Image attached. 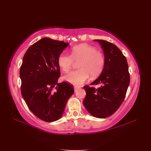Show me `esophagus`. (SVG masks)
<instances>
[{
    "label": "esophagus",
    "instance_id": "1",
    "mask_svg": "<svg viewBox=\"0 0 151 151\" xmlns=\"http://www.w3.org/2000/svg\"><path fill=\"white\" fill-rule=\"evenodd\" d=\"M74 89H75V91L76 92L78 89V86H74Z\"/></svg>",
    "mask_w": 151,
    "mask_h": 151
}]
</instances>
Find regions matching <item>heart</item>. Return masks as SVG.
Instances as JSON below:
<instances>
[{
  "label": "heart",
  "instance_id": "heart-1",
  "mask_svg": "<svg viewBox=\"0 0 151 151\" xmlns=\"http://www.w3.org/2000/svg\"><path fill=\"white\" fill-rule=\"evenodd\" d=\"M75 62L78 63L79 69L69 73L64 80L70 84L79 86L87 81L89 75L92 78L100 75L104 67L105 58L104 54L97 50V48L88 44L74 47L70 56L62 53L58 58V65L65 73L72 69Z\"/></svg>",
  "mask_w": 151,
  "mask_h": 151
}]
</instances>
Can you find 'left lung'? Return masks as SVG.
Segmentation results:
<instances>
[{"mask_svg": "<svg viewBox=\"0 0 151 151\" xmlns=\"http://www.w3.org/2000/svg\"><path fill=\"white\" fill-rule=\"evenodd\" d=\"M94 41L103 50L105 64L100 76L91 84H100V87H84L86 94L83 104L93 117L106 118L114 114L124 101L130 84L129 66L117 46L105 40Z\"/></svg>", "mask_w": 151, "mask_h": 151, "instance_id": "8db88e82", "label": "left lung"}]
</instances>
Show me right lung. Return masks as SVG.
Wrapping results in <instances>:
<instances>
[{
    "label": "right lung",
    "instance_id": "right-lung-1",
    "mask_svg": "<svg viewBox=\"0 0 151 151\" xmlns=\"http://www.w3.org/2000/svg\"><path fill=\"white\" fill-rule=\"evenodd\" d=\"M69 44L44 37L30 46L22 59L20 69L21 94L30 111L46 122L62 116L73 86L58 83L60 76L58 58ZM57 89L53 91V88Z\"/></svg>",
    "mask_w": 151,
    "mask_h": 151
}]
</instances>
